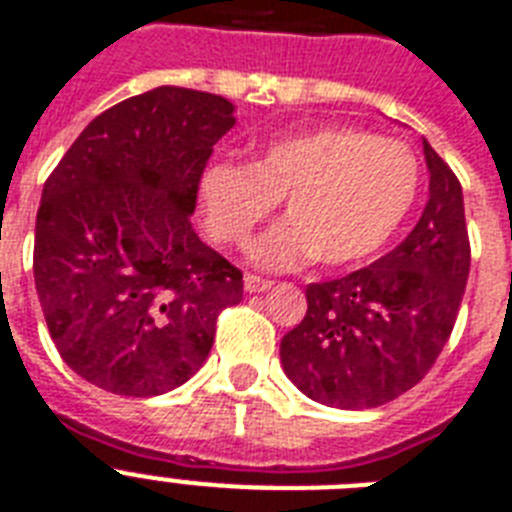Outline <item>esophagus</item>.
<instances>
[{
	"mask_svg": "<svg viewBox=\"0 0 512 512\" xmlns=\"http://www.w3.org/2000/svg\"><path fill=\"white\" fill-rule=\"evenodd\" d=\"M243 287H246V293H264L272 287V280H264V277H256V274H246L243 277Z\"/></svg>",
	"mask_w": 512,
	"mask_h": 512,
	"instance_id": "1",
	"label": "esophagus"
}]
</instances>
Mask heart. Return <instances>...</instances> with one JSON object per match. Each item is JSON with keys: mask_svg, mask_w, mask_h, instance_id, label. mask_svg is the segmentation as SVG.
<instances>
[{"mask_svg": "<svg viewBox=\"0 0 512 512\" xmlns=\"http://www.w3.org/2000/svg\"><path fill=\"white\" fill-rule=\"evenodd\" d=\"M418 193V159L405 143L348 125L295 130L264 143L251 164H206V227L222 246H246L282 198L287 219L253 246V259L285 269L314 259L345 266L390 240Z\"/></svg>", "mask_w": 512, "mask_h": 512, "instance_id": "1", "label": "heart"}]
</instances>
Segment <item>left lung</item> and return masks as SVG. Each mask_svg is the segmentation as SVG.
<instances>
[{
    "label": "left lung",
    "instance_id": "1",
    "mask_svg": "<svg viewBox=\"0 0 512 512\" xmlns=\"http://www.w3.org/2000/svg\"><path fill=\"white\" fill-rule=\"evenodd\" d=\"M429 201L411 235L340 280L311 282L280 342L287 379L316 403L377 408L429 374L450 340L471 269L463 190L424 141Z\"/></svg>",
    "mask_w": 512,
    "mask_h": 512
}]
</instances>
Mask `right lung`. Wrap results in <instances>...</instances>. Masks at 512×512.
Returning <instances> with one entry per match:
<instances>
[{
    "mask_svg": "<svg viewBox=\"0 0 512 512\" xmlns=\"http://www.w3.org/2000/svg\"><path fill=\"white\" fill-rule=\"evenodd\" d=\"M225 96L159 86L101 112L46 177L33 277L62 361L101 390L151 398L206 361L243 272L201 243L190 214Z\"/></svg>",
    "mask_w": 512,
    "mask_h": 512,
    "instance_id": "add662e5",
    "label": "right lung"
}]
</instances>
